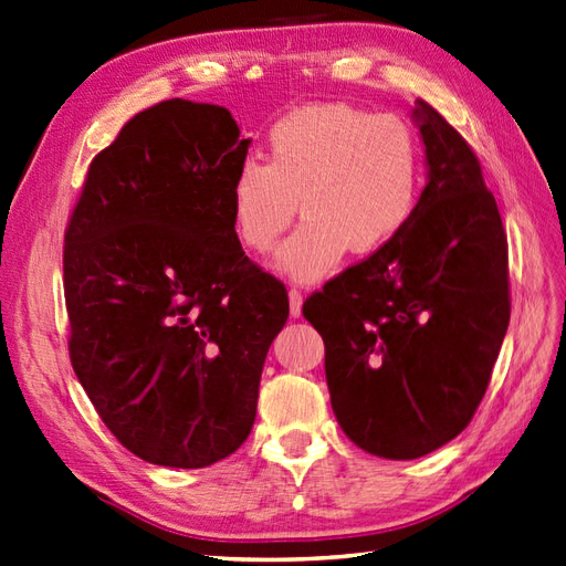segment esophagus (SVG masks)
I'll return each instance as SVG.
<instances>
[{
  "label": "esophagus",
  "mask_w": 566,
  "mask_h": 566,
  "mask_svg": "<svg viewBox=\"0 0 566 566\" xmlns=\"http://www.w3.org/2000/svg\"><path fill=\"white\" fill-rule=\"evenodd\" d=\"M301 308H303V294L298 289H289V313H292V317H298Z\"/></svg>",
  "instance_id": "34e87169"
}]
</instances>
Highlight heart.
<instances>
[{
  "label": "heart",
  "instance_id": "1",
  "mask_svg": "<svg viewBox=\"0 0 566 566\" xmlns=\"http://www.w3.org/2000/svg\"><path fill=\"white\" fill-rule=\"evenodd\" d=\"M422 191V144L398 116L332 102L289 111L268 133L265 164L247 158L230 185L234 232L265 253L303 224L274 268L298 282L327 277L346 251L379 253L410 222Z\"/></svg>",
  "mask_w": 566,
  "mask_h": 566
}]
</instances>
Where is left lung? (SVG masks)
Instances as JSON below:
<instances>
[{"mask_svg":"<svg viewBox=\"0 0 566 566\" xmlns=\"http://www.w3.org/2000/svg\"><path fill=\"white\" fill-rule=\"evenodd\" d=\"M429 182L410 222L305 298L348 439L415 460L472 422L510 325L507 234L479 158L417 99Z\"/></svg>","mask_w":566,"mask_h":566,"instance_id":"8db88e82","label":"left lung"}]
</instances>
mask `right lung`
Segmentation results:
<instances>
[{
    "mask_svg": "<svg viewBox=\"0 0 566 566\" xmlns=\"http://www.w3.org/2000/svg\"><path fill=\"white\" fill-rule=\"evenodd\" d=\"M249 144L228 108L160 102L94 156L69 220L71 365L111 433L151 464L199 470L247 441L289 317L284 284L234 232Z\"/></svg>",
    "mask_w": 566,
    "mask_h": 566,
    "instance_id": "add662e5",
    "label": "right lung"
}]
</instances>
